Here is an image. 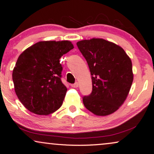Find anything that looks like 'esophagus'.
<instances>
[{
    "instance_id": "34e87169",
    "label": "esophagus",
    "mask_w": 154,
    "mask_h": 154,
    "mask_svg": "<svg viewBox=\"0 0 154 154\" xmlns=\"http://www.w3.org/2000/svg\"><path fill=\"white\" fill-rule=\"evenodd\" d=\"M70 86L73 88H77L79 86V84H78V82H75V84H72Z\"/></svg>"
}]
</instances>
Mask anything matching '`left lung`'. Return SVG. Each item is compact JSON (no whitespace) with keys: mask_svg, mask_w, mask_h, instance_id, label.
Listing matches in <instances>:
<instances>
[{"mask_svg":"<svg viewBox=\"0 0 154 154\" xmlns=\"http://www.w3.org/2000/svg\"><path fill=\"white\" fill-rule=\"evenodd\" d=\"M77 46L87 60L92 79V91L83 96L84 105L96 116L112 113L130 90L132 61L121 47L102 38L80 41Z\"/></svg>","mask_w":154,"mask_h":154,"instance_id":"obj_1","label":"left lung"}]
</instances>
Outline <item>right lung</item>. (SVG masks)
<instances>
[{
  "instance_id": "obj_1",
  "label": "right lung",
  "mask_w": 154,
  "mask_h": 154,
  "mask_svg": "<svg viewBox=\"0 0 154 154\" xmlns=\"http://www.w3.org/2000/svg\"><path fill=\"white\" fill-rule=\"evenodd\" d=\"M74 48L69 41L40 42L26 48L13 71L15 91L30 112L47 116L62 106L67 88L60 58Z\"/></svg>"
}]
</instances>
